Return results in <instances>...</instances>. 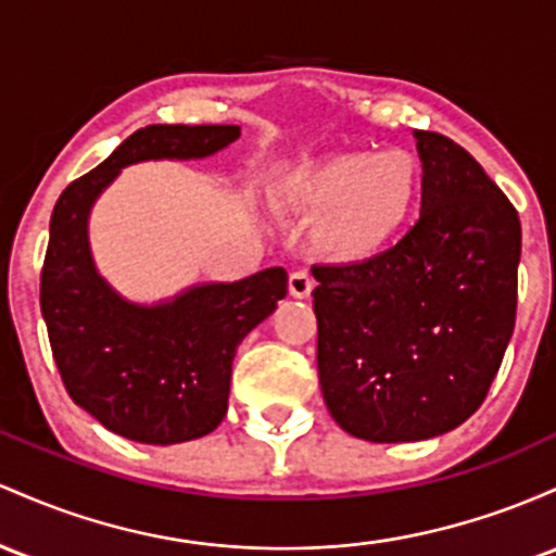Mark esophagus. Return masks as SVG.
<instances>
[{"label":"esophagus","instance_id":"34e87169","mask_svg":"<svg viewBox=\"0 0 556 556\" xmlns=\"http://www.w3.org/2000/svg\"><path fill=\"white\" fill-rule=\"evenodd\" d=\"M312 289H315V280L307 270H294L289 276V294L296 296V299H307L312 294Z\"/></svg>","mask_w":556,"mask_h":556}]
</instances>
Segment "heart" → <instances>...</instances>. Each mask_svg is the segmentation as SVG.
Returning <instances> with one entry per match:
<instances>
[{
    "label": "heart",
    "mask_w": 556,
    "mask_h": 556,
    "mask_svg": "<svg viewBox=\"0 0 556 556\" xmlns=\"http://www.w3.org/2000/svg\"><path fill=\"white\" fill-rule=\"evenodd\" d=\"M422 165L404 149L341 152L286 173L270 197L280 212L317 217L315 247L328 260L359 262L383 252L413 220Z\"/></svg>",
    "instance_id": "obj_1"
}]
</instances>
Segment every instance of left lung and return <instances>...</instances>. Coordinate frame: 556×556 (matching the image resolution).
<instances>
[{
    "instance_id": "obj_1",
    "label": "left lung",
    "mask_w": 556,
    "mask_h": 556,
    "mask_svg": "<svg viewBox=\"0 0 556 556\" xmlns=\"http://www.w3.org/2000/svg\"><path fill=\"white\" fill-rule=\"evenodd\" d=\"M415 141L420 220L376 257L312 267L323 399L376 444L463 426L515 330L517 210L459 143L430 130Z\"/></svg>"
}]
</instances>
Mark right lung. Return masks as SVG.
<instances>
[{
	"label": "right lung",
	"instance_id": "add662e5",
	"mask_svg": "<svg viewBox=\"0 0 556 556\" xmlns=\"http://www.w3.org/2000/svg\"><path fill=\"white\" fill-rule=\"evenodd\" d=\"M241 136L239 126H147L102 165L73 180L54 204L41 267L49 344L78 407L139 444H180L220 426L236 346L286 296V270L204 283L143 307L123 299L91 260V204L126 165L199 160Z\"/></svg>",
	"mask_w": 556,
	"mask_h": 556
}]
</instances>
